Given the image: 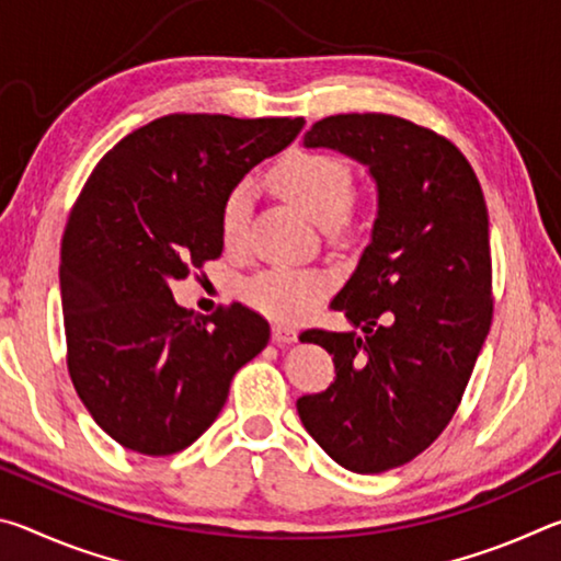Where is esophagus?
I'll use <instances>...</instances> for the list:
<instances>
[{"mask_svg":"<svg viewBox=\"0 0 561 561\" xmlns=\"http://www.w3.org/2000/svg\"><path fill=\"white\" fill-rule=\"evenodd\" d=\"M272 341H274V344H277V346L294 344V341H297V331H294L291 327L274 324V327H272Z\"/></svg>","mask_w":561,"mask_h":561,"instance_id":"obj_1","label":"esophagus"}]
</instances>
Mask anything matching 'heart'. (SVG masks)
Here are the masks:
<instances>
[{"label":"heart","mask_w":561,"mask_h":561,"mask_svg":"<svg viewBox=\"0 0 561 561\" xmlns=\"http://www.w3.org/2000/svg\"><path fill=\"white\" fill-rule=\"evenodd\" d=\"M270 185L282 197L299 205L327 230L339 232L354 197V178L344 160L321 150L294 148L270 170ZM252 215V187L237 183L220 205V240L227 250H240ZM331 279L319 270L274 267L247 279L242 297L252 309L277 321H299L327 297Z\"/></svg>","instance_id":"obj_1"}]
</instances>
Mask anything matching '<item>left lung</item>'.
Segmentation results:
<instances>
[{
    "label": "left lung",
    "instance_id": "left-lung-1",
    "mask_svg": "<svg viewBox=\"0 0 561 561\" xmlns=\"http://www.w3.org/2000/svg\"><path fill=\"white\" fill-rule=\"evenodd\" d=\"M307 148H334L378 187L371 244L331 309L356 331H304L334 356L327 391L297 411L351 472H386L438 438L460 405L492 321L488 205L458 146L388 113L317 121Z\"/></svg>",
    "mask_w": 561,
    "mask_h": 561
}]
</instances>
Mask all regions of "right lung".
Listing matches in <instances>:
<instances>
[{"mask_svg":"<svg viewBox=\"0 0 561 561\" xmlns=\"http://www.w3.org/2000/svg\"><path fill=\"white\" fill-rule=\"evenodd\" d=\"M304 118L170 113L93 168L61 240L66 366L123 448L173 455L210 428L232 376L270 341L257 311L178 307L170 282L222 254L220 205Z\"/></svg>","mask_w":561,"mask_h":561,"instance_id":"obj_1","label":"right lung"}]
</instances>
